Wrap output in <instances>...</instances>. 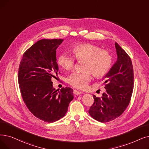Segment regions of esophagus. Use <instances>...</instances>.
Masks as SVG:
<instances>
[{"mask_svg": "<svg viewBox=\"0 0 149 149\" xmlns=\"http://www.w3.org/2000/svg\"><path fill=\"white\" fill-rule=\"evenodd\" d=\"M82 93L80 92V91H79L77 90H74V94L77 95H80Z\"/></svg>", "mask_w": 149, "mask_h": 149, "instance_id": "esophagus-1", "label": "esophagus"}]
</instances>
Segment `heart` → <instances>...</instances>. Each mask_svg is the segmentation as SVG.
<instances>
[{
  "instance_id": "1",
  "label": "heart",
  "mask_w": 149,
  "mask_h": 149,
  "mask_svg": "<svg viewBox=\"0 0 149 149\" xmlns=\"http://www.w3.org/2000/svg\"><path fill=\"white\" fill-rule=\"evenodd\" d=\"M75 58L79 61H84L81 72L71 74L68 82L71 86L78 89L85 88L91 80V73L97 78H102L110 70L113 57L108 50H102L91 44L84 43L77 45L72 49ZM58 63L64 70L72 69L75 64L74 58L67 53H63L58 57Z\"/></svg>"
}]
</instances>
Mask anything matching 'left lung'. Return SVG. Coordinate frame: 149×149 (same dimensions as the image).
I'll use <instances>...</instances> for the list:
<instances>
[{"label":"left lung","instance_id":"obj_1","mask_svg":"<svg viewBox=\"0 0 149 149\" xmlns=\"http://www.w3.org/2000/svg\"><path fill=\"white\" fill-rule=\"evenodd\" d=\"M118 58L108 73L103 77L106 91L102 97L93 95L94 103L89 109L91 117L107 122L120 116L130 103L134 85L133 68L130 56L115 42Z\"/></svg>","mask_w":149,"mask_h":149}]
</instances>
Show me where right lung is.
I'll return each instance as SVG.
<instances>
[{"label": "right lung", "instance_id": "right-lung-1", "mask_svg": "<svg viewBox=\"0 0 149 149\" xmlns=\"http://www.w3.org/2000/svg\"><path fill=\"white\" fill-rule=\"evenodd\" d=\"M63 41H38L24 54L19 67V86L25 104L35 117L49 123L64 117L74 99L72 88L56 90L52 81L60 73L56 50Z\"/></svg>", "mask_w": 149, "mask_h": 149}]
</instances>
